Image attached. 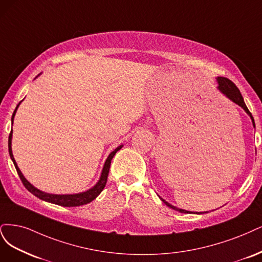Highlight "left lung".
I'll return each mask as SVG.
<instances>
[{
  "label": "left lung",
  "instance_id": "left-lung-1",
  "mask_svg": "<svg viewBox=\"0 0 262 262\" xmlns=\"http://www.w3.org/2000/svg\"><path fill=\"white\" fill-rule=\"evenodd\" d=\"M216 81H217V89L220 90L225 97L229 98V99L232 101V102L236 103V104L239 105L241 107H243V108L245 110V112H246V113L250 116L252 125H254V127H255L254 117H252L251 113L249 112V110L247 108L246 104H245L244 99H243L242 94H241V91H239V89H238L237 87L235 86V83H234L232 80H230L229 78H225V77H216ZM161 200L164 202V204H165L167 207H170V208L173 209V210L179 211V212H182V213H192V212H190V211H186V210H184V209H179V208H176V207L170 205V204H168V202H166V201H165L164 199H162V198H161ZM196 213H197V214H201V213H204V212H196ZM205 213H206V212H205Z\"/></svg>",
  "mask_w": 262,
  "mask_h": 262
}]
</instances>
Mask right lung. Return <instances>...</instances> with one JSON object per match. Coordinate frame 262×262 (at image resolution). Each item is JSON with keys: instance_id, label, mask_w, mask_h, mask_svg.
Segmentation results:
<instances>
[{"instance_id": "obj_1", "label": "right lung", "mask_w": 262, "mask_h": 262, "mask_svg": "<svg viewBox=\"0 0 262 262\" xmlns=\"http://www.w3.org/2000/svg\"><path fill=\"white\" fill-rule=\"evenodd\" d=\"M20 102H21V101H20ZM20 102L18 103V105L20 104ZM18 105L16 106L15 111L13 113L12 125H13L14 116H15L16 111H17ZM12 134H13V129L11 130L10 136H8V152H10V157H11L12 161H13L15 167H16V171H17V173H18V175L20 177V180H21V182L24 184V186L26 187L32 193V195H35L39 199L48 201V202H51V204H55V205H58V206H63V207H78V206H82V205H87V204H89V202H91L94 199H96L100 195V192L103 190V188L105 186L106 181H107L110 165H111V161H112L113 157L115 156V154L117 152V151H119L123 147V145L119 146L114 151H112V152L108 155L107 159L105 160V163L103 165V170H102V173H101L100 180L98 181V183L95 185L94 187L90 188L89 190L83 191V192L73 193V195H53V193H48V192L39 190L35 186H32V185L26 179H25V176L23 175V173L19 170V167L17 166V163H16L15 159H14V156H13V152H12Z\"/></svg>"}]
</instances>
